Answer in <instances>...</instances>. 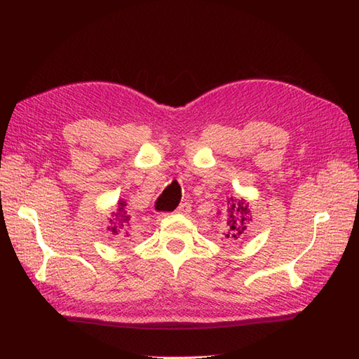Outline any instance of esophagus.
<instances>
[{"label":"esophagus","mask_w":359,"mask_h":359,"mask_svg":"<svg viewBox=\"0 0 359 359\" xmlns=\"http://www.w3.org/2000/svg\"><path fill=\"white\" fill-rule=\"evenodd\" d=\"M189 210H190V204L189 203H181L180 206H178V209L175 210V212H178V214H187Z\"/></svg>","instance_id":"esophagus-1"}]
</instances>
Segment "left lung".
Wrapping results in <instances>:
<instances>
[{"label": "left lung", "mask_w": 359, "mask_h": 359, "mask_svg": "<svg viewBox=\"0 0 359 359\" xmlns=\"http://www.w3.org/2000/svg\"><path fill=\"white\" fill-rule=\"evenodd\" d=\"M222 214L224 222V238L228 241H240L245 237L248 224L252 222L250 203L245 198H237V196H231L226 201V206Z\"/></svg>", "instance_id": "1"}]
</instances>
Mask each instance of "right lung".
<instances>
[{
	"instance_id": "add662e5",
	"label": "right lung",
	"mask_w": 359,
	"mask_h": 359,
	"mask_svg": "<svg viewBox=\"0 0 359 359\" xmlns=\"http://www.w3.org/2000/svg\"><path fill=\"white\" fill-rule=\"evenodd\" d=\"M131 223V217L127 210V203L123 200H119L118 208H116L114 212H111V218H109V226L108 229L111 231L114 236H123L128 237V228Z\"/></svg>"
}]
</instances>
